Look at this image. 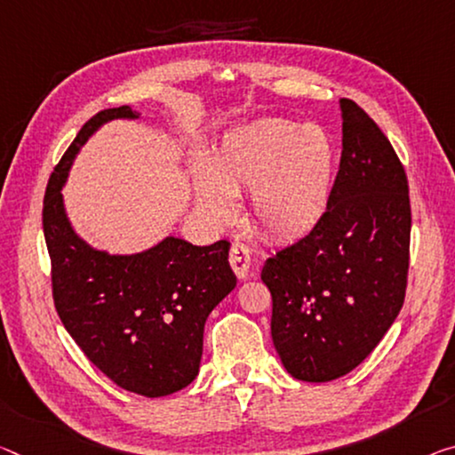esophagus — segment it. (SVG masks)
<instances>
[{
    "mask_svg": "<svg viewBox=\"0 0 455 455\" xmlns=\"http://www.w3.org/2000/svg\"><path fill=\"white\" fill-rule=\"evenodd\" d=\"M229 267L235 272L237 278H248L250 272V248L242 242H234L229 248Z\"/></svg>",
    "mask_w": 455,
    "mask_h": 455,
    "instance_id": "1",
    "label": "esophagus"
}]
</instances>
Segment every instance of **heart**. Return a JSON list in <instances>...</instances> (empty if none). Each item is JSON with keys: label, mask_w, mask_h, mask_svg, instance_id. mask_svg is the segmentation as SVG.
I'll return each mask as SVG.
<instances>
[{"label": "heart", "mask_w": 455, "mask_h": 455, "mask_svg": "<svg viewBox=\"0 0 455 455\" xmlns=\"http://www.w3.org/2000/svg\"><path fill=\"white\" fill-rule=\"evenodd\" d=\"M335 146L319 125L260 120L229 132L212 160L195 172L199 204L221 221L235 215L234 195L251 193V218L275 240L317 226L330 205Z\"/></svg>", "instance_id": "b5f03b06"}]
</instances>
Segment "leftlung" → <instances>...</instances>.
Listing matches in <instances>:
<instances>
[{"instance_id":"8db88e82","label":"left lung","mask_w":455,"mask_h":455,"mask_svg":"<svg viewBox=\"0 0 455 455\" xmlns=\"http://www.w3.org/2000/svg\"><path fill=\"white\" fill-rule=\"evenodd\" d=\"M341 158L330 205L309 234L264 262L270 331L286 372L327 382L362 364L404 303L409 180L358 103L339 100Z\"/></svg>"}]
</instances>
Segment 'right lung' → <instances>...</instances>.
<instances>
[{"instance_id": "right-lung-1", "label": "right lung", "mask_w": 455, "mask_h": 455, "mask_svg": "<svg viewBox=\"0 0 455 455\" xmlns=\"http://www.w3.org/2000/svg\"><path fill=\"white\" fill-rule=\"evenodd\" d=\"M114 117L138 114L122 106L91 117L48 179L42 228L52 299L91 364L130 393L166 396L197 376L207 315L234 291L235 275L228 240L193 246L166 237L142 254L109 256L73 232L62 207V183L85 140Z\"/></svg>"}]
</instances>
